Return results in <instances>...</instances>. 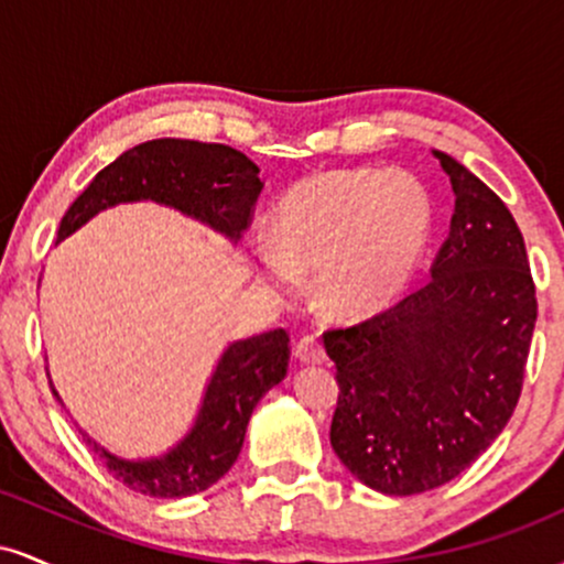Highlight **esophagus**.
I'll list each match as a JSON object with an SVG mask.
<instances>
[{
	"instance_id": "1",
	"label": "esophagus",
	"mask_w": 564,
	"mask_h": 564,
	"mask_svg": "<svg viewBox=\"0 0 564 564\" xmlns=\"http://www.w3.org/2000/svg\"><path fill=\"white\" fill-rule=\"evenodd\" d=\"M294 355L300 364H323V360H326V349H323L321 341L313 339V336H302L294 345Z\"/></svg>"
}]
</instances>
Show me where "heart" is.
<instances>
[{
	"mask_svg": "<svg viewBox=\"0 0 564 564\" xmlns=\"http://www.w3.org/2000/svg\"><path fill=\"white\" fill-rule=\"evenodd\" d=\"M435 228V206L408 172L334 170L278 200L275 238L257 243L262 275L278 289L318 270V294L341 315L384 307L403 294Z\"/></svg>",
	"mask_w": 564,
	"mask_h": 564,
	"instance_id": "1",
	"label": "heart"
}]
</instances>
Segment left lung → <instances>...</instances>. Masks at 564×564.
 <instances>
[{"mask_svg": "<svg viewBox=\"0 0 564 564\" xmlns=\"http://www.w3.org/2000/svg\"><path fill=\"white\" fill-rule=\"evenodd\" d=\"M432 156L456 196L432 281L323 334L339 381L332 445L387 496L440 488L490 448L520 400L539 315L507 204L448 153Z\"/></svg>", "mask_w": 564, "mask_h": 564, "instance_id": "obj_1", "label": "left lung"}]
</instances>
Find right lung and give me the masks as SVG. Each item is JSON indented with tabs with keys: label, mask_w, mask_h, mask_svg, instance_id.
Segmentation results:
<instances>
[{
	"label": "right lung",
	"mask_w": 564,
	"mask_h": 564,
	"mask_svg": "<svg viewBox=\"0 0 564 564\" xmlns=\"http://www.w3.org/2000/svg\"><path fill=\"white\" fill-rule=\"evenodd\" d=\"M262 187L260 166L236 148L177 138L148 140L95 174L63 215L57 241L116 204L153 200L209 225L236 243L249 228ZM289 355V334L283 328L230 341L212 371L191 432L161 456L121 458L79 432L116 480L138 494L156 498L200 494L236 464L251 411L286 377ZM53 394L63 405L55 387Z\"/></svg>",
	"instance_id": "add662e5"
}]
</instances>
